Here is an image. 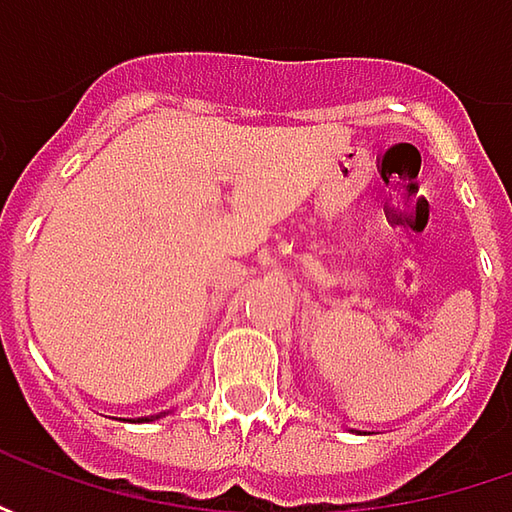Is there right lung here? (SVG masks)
Listing matches in <instances>:
<instances>
[{
  "instance_id": "add662e5",
  "label": "right lung",
  "mask_w": 512,
  "mask_h": 512,
  "mask_svg": "<svg viewBox=\"0 0 512 512\" xmlns=\"http://www.w3.org/2000/svg\"><path fill=\"white\" fill-rule=\"evenodd\" d=\"M153 419H159V416H142V419H128V422H153Z\"/></svg>"
}]
</instances>
